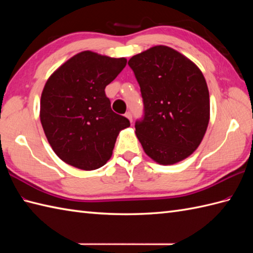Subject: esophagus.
Listing matches in <instances>:
<instances>
[{"mask_svg":"<svg viewBox=\"0 0 253 253\" xmlns=\"http://www.w3.org/2000/svg\"><path fill=\"white\" fill-rule=\"evenodd\" d=\"M125 116L128 118V120H129L130 122H132V115H131V113L130 112H127L126 114H125Z\"/></svg>","mask_w":253,"mask_h":253,"instance_id":"obj_1","label":"esophagus"}]
</instances>
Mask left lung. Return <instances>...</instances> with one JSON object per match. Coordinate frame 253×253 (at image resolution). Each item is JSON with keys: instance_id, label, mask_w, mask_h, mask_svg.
Here are the masks:
<instances>
[{"instance_id": "obj_1", "label": "left lung", "mask_w": 253, "mask_h": 253, "mask_svg": "<svg viewBox=\"0 0 253 253\" xmlns=\"http://www.w3.org/2000/svg\"><path fill=\"white\" fill-rule=\"evenodd\" d=\"M128 65L143 98L144 117L135 125L143 151L161 165L190 157L210 121V94L200 68L166 45L133 55Z\"/></svg>"}]
</instances>
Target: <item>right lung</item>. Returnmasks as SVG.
I'll return each instance as SVG.
<instances>
[{"label": "right lung", "instance_id": "add662e5", "mask_svg": "<svg viewBox=\"0 0 253 253\" xmlns=\"http://www.w3.org/2000/svg\"><path fill=\"white\" fill-rule=\"evenodd\" d=\"M126 63L125 57L83 51L46 80L40 121L51 148L63 162L93 170L111 159L117 136L130 123L112 111L104 89Z\"/></svg>", "mask_w": 253, "mask_h": 253}]
</instances>
